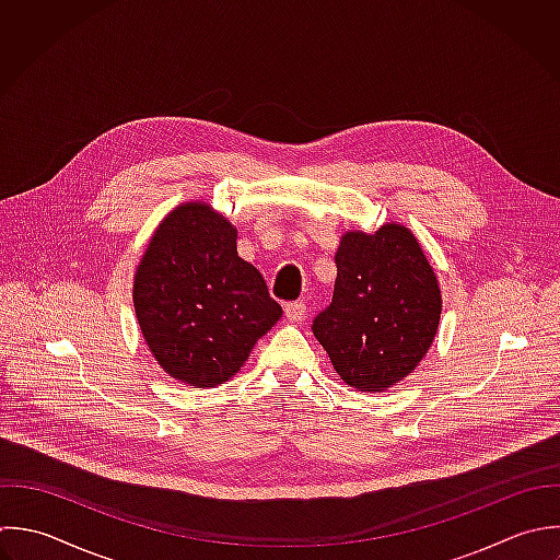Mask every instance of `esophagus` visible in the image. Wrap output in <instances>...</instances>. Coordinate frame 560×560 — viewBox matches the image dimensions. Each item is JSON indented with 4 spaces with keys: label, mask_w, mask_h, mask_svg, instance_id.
Masks as SVG:
<instances>
[{
    "label": "esophagus",
    "mask_w": 560,
    "mask_h": 560,
    "mask_svg": "<svg viewBox=\"0 0 560 560\" xmlns=\"http://www.w3.org/2000/svg\"><path fill=\"white\" fill-rule=\"evenodd\" d=\"M305 314H307V307H305V303H301V301L285 305V318H288L290 323H301V320L305 318Z\"/></svg>",
    "instance_id": "34e87169"
}]
</instances>
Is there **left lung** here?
Here are the masks:
<instances>
[{
    "mask_svg": "<svg viewBox=\"0 0 560 560\" xmlns=\"http://www.w3.org/2000/svg\"><path fill=\"white\" fill-rule=\"evenodd\" d=\"M331 305L312 331L345 384L384 393L430 351L443 296L417 235L397 222L375 233L347 231L336 253Z\"/></svg>",
    "mask_w": 560,
    "mask_h": 560,
    "instance_id": "8db88e82",
    "label": "left lung"
}]
</instances>
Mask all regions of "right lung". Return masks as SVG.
<instances>
[{
  "label": "right lung",
  "mask_w": 560,
  "mask_h": 560,
  "mask_svg": "<svg viewBox=\"0 0 560 560\" xmlns=\"http://www.w3.org/2000/svg\"><path fill=\"white\" fill-rule=\"evenodd\" d=\"M132 303L156 364L194 388L229 382L283 314L261 272L237 255V229L202 200L159 222L135 270Z\"/></svg>",
  "instance_id": "obj_1"
}]
</instances>
